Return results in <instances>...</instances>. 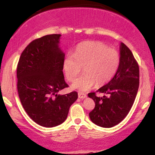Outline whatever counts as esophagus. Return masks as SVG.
<instances>
[{
	"label": "esophagus",
	"instance_id": "1",
	"mask_svg": "<svg viewBox=\"0 0 155 155\" xmlns=\"http://www.w3.org/2000/svg\"><path fill=\"white\" fill-rule=\"evenodd\" d=\"M78 97L80 99H84L87 97V95H86V94H84V93H83V92H78Z\"/></svg>",
	"mask_w": 155,
	"mask_h": 155
}]
</instances>
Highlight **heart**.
Returning a JSON list of instances; mask_svg holds the SVG:
<instances>
[{
	"mask_svg": "<svg viewBox=\"0 0 155 155\" xmlns=\"http://www.w3.org/2000/svg\"><path fill=\"white\" fill-rule=\"evenodd\" d=\"M120 56L114 48L99 41H84L76 46L73 56L68 55L63 63L65 77L74 82L81 68L84 73L73 82V88L87 91L95 84L102 85L114 77L119 68Z\"/></svg>",
	"mask_w": 155,
	"mask_h": 155,
	"instance_id": "b5f03b06",
	"label": "heart"
}]
</instances>
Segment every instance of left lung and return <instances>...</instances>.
<instances>
[{"label": "left lung", "mask_w": 155, "mask_h": 155, "mask_svg": "<svg viewBox=\"0 0 155 155\" xmlns=\"http://www.w3.org/2000/svg\"><path fill=\"white\" fill-rule=\"evenodd\" d=\"M120 63L114 77L97 92L107 96L98 97L90 92L95 107L89 116L92 121L103 128H111L126 118L136 97L139 87V65L133 53L124 43L120 44Z\"/></svg>", "instance_id": "left-lung-1"}]
</instances>
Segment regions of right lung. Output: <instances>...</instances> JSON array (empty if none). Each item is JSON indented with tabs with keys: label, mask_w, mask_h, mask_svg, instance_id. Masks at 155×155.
<instances>
[{
	"label": "right lung",
	"mask_w": 155,
	"mask_h": 155,
	"mask_svg": "<svg viewBox=\"0 0 155 155\" xmlns=\"http://www.w3.org/2000/svg\"><path fill=\"white\" fill-rule=\"evenodd\" d=\"M60 37L54 34L33 40L22 51L17 67L21 104L34 121L46 128L64 122L78 99L75 91L57 94L68 87L63 73L65 54L58 47Z\"/></svg>",
	"instance_id": "1"
}]
</instances>
